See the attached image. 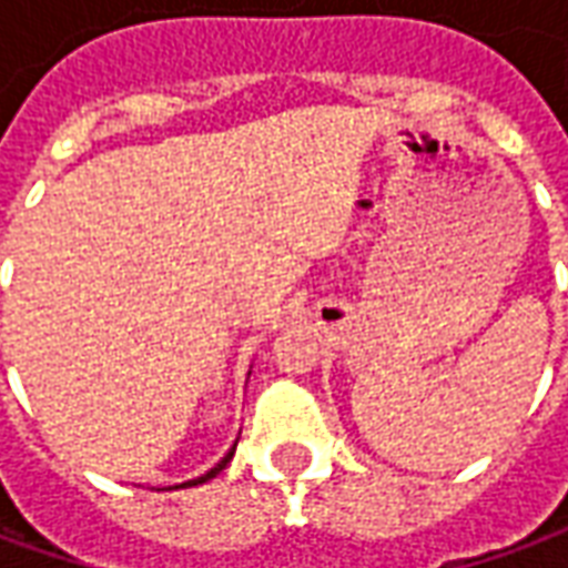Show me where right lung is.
<instances>
[{
  "label": "right lung",
  "mask_w": 568,
  "mask_h": 568,
  "mask_svg": "<svg viewBox=\"0 0 568 568\" xmlns=\"http://www.w3.org/2000/svg\"><path fill=\"white\" fill-rule=\"evenodd\" d=\"M234 450H236V444L234 447H231V450L224 453V459L219 465H215V468H210V471H206V475H200V477H194V480H185V484H175V489H185V487H197V484H206V480H212V477L219 475V471H222L224 465L231 463V459H234Z\"/></svg>",
  "instance_id": "obj_1"
}]
</instances>
